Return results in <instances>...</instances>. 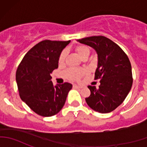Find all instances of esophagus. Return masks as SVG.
<instances>
[{
  "instance_id": "1",
  "label": "esophagus",
  "mask_w": 147,
  "mask_h": 147,
  "mask_svg": "<svg viewBox=\"0 0 147 147\" xmlns=\"http://www.w3.org/2000/svg\"><path fill=\"white\" fill-rule=\"evenodd\" d=\"M73 87H74V88H75V89H81V88H82V87L77 85V84H74Z\"/></svg>"
}]
</instances>
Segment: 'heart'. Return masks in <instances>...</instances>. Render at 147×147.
<instances>
[{
	"instance_id": "b5f03b06",
	"label": "heart",
	"mask_w": 147,
	"mask_h": 147,
	"mask_svg": "<svg viewBox=\"0 0 147 147\" xmlns=\"http://www.w3.org/2000/svg\"><path fill=\"white\" fill-rule=\"evenodd\" d=\"M75 50L78 53L80 56L82 58L87 57L90 53V49L88 46L85 45H78L75 46ZM65 57H66V51L63 50L60 55V57L58 59L59 65H63L64 63ZM88 73V70L85 68L83 69H77V68H68L65 71L64 75L65 78L68 80L72 81H78L80 80L84 75H87Z\"/></svg>"
}]
</instances>
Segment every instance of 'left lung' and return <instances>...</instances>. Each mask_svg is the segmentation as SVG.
I'll return each mask as SVG.
<instances>
[{
    "mask_svg": "<svg viewBox=\"0 0 147 147\" xmlns=\"http://www.w3.org/2000/svg\"><path fill=\"white\" fill-rule=\"evenodd\" d=\"M93 47L98 55L94 80L100 79L99 87L89 85L91 94L85 98L93 110L109 113L119 106L129 92L133 83L128 56L117 44L102 35L78 40Z\"/></svg>",
    "mask_w": 147,
    "mask_h": 147,
    "instance_id": "1",
    "label": "left lung"
}]
</instances>
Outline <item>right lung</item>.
Wrapping results in <instances>:
<instances>
[{"label": "right lung", "mask_w": 147, "mask_h": 147, "mask_svg": "<svg viewBox=\"0 0 147 147\" xmlns=\"http://www.w3.org/2000/svg\"><path fill=\"white\" fill-rule=\"evenodd\" d=\"M69 42L45 40L38 42L25 55L16 71L20 98L40 116L58 113L72 89L68 82L54 86L50 76L58 67L60 53Z\"/></svg>", "instance_id": "add662e5"}]
</instances>
